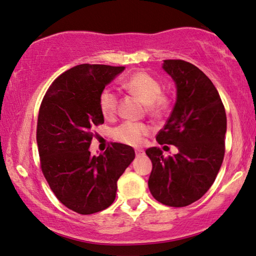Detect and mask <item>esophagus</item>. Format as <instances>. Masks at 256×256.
Instances as JSON below:
<instances>
[{
	"instance_id": "1",
	"label": "esophagus",
	"mask_w": 256,
	"mask_h": 256,
	"mask_svg": "<svg viewBox=\"0 0 256 256\" xmlns=\"http://www.w3.org/2000/svg\"><path fill=\"white\" fill-rule=\"evenodd\" d=\"M136 155L139 157V156H144V152L142 149H136Z\"/></svg>"
}]
</instances>
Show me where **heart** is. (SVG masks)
<instances>
[{"instance_id": "heart-1", "label": "heart", "mask_w": 256, "mask_h": 256, "mask_svg": "<svg viewBox=\"0 0 256 256\" xmlns=\"http://www.w3.org/2000/svg\"><path fill=\"white\" fill-rule=\"evenodd\" d=\"M123 86L144 101L148 114L154 117L164 116L171 106V98L168 93L163 92V85L155 76L146 70H139L130 75L124 80ZM118 94L112 88H104L99 93L98 104L102 115L108 120L116 116L118 110ZM150 126L144 123L124 122L115 128L112 132V139L117 142L128 146H139L142 144L144 138L147 136Z\"/></svg>"}]
</instances>
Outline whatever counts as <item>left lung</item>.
I'll list each match as a JSON object with an SVG mask.
<instances>
[{"mask_svg":"<svg viewBox=\"0 0 256 256\" xmlns=\"http://www.w3.org/2000/svg\"><path fill=\"white\" fill-rule=\"evenodd\" d=\"M163 68L176 82V102L156 140L176 146L179 152L164 157L157 147L146 150L152 163L148 186L162 204L184 208L216 180L226 152V116L218 90L200 68L179 59L164 60Z\"/></svg>","mask_w":256,"mask_h":256,"instance_id":"obj_1","label":"left lung"}]
</instances>
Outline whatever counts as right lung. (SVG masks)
Here are the masks:
<instances>
[{"instance_id":"obj_1","label":"right lung","mask_w":256,"mask_h":256,"mask_svg":"<svg viewBox=\"0 0 256 256\" xmlns=\"http://www.w3.org/2000/svg\"><path fill=\"white\" fill-rule=\"evenodd\" d=\"M123 66L83 64L56 77L40 104L36 141L40 170L58 200L78 214L106 210L117 181L134 160L131 146L112 142L92 156L93 130L104 124L99 93Z\"/></svg>"}]
</instances>
